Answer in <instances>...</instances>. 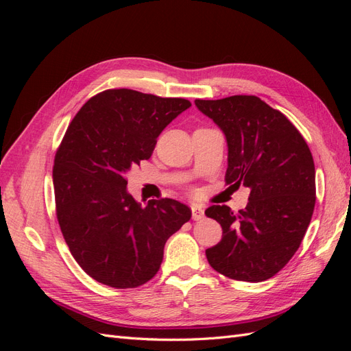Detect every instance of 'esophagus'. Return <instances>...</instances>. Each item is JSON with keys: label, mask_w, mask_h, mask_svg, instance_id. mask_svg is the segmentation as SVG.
<instances>
[{"label": "esophagus", "mask_w": 351, "mask_h": 351, "mask_svg": "<svg viewBox=\"0 0 351 351\" xmlns=\"http://www.w3.org/2000/svg\"><path fill=\"white\" fill-rule=\"evenodd\" d=\"M192 217L195 221H199L204 218V209L199 205H192Z\"/></svg>", "instance_id": "1"}]
</instances>
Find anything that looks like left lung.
<instances>
[{
  "label": "left lung",
  "instance_id": "1",
  "mask_svg": "<svg viewBox=\"0 0 351 351\" xmlns=\"http://www.w3.org/2000/svg\"><path fill=\"white\" fill-rule=\"evenodd\" d=\"M195 104L227 137L226 183L250 189L247 206L239 212L227 205L205 210L222 227V239L206 249V259L231 280H268L289 263L311 224L316 202L312 152L281 111L253 95Z\"/></svg>",
  "mask_w": 351,
  "mask_h": 351
}]
</instances>
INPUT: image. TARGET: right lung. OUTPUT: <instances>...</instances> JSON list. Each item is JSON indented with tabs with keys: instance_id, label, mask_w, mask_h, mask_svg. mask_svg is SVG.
I'll list each match as a JSON object with an SVG mask.
<instances>
[{
	"instance_id": "obj_1",
	"label": "right lung",
	"mask_w": 351,
	"mask_h": 351,
	"mask_svg": "<svg viewBox=\"0 0 351 351\" xmlns=\"http://www.w3.org/2000/svg\"><path fill=\"white\" fill-rule=\"evenodd\" d=\"M132 89L92 97L67 127L54 158L57 219L73 258L89 277L112 289L152 280L167 240L192 217L174 199L146 206L127 193V171L149 159L156 137L190 107Z\"/></svg>"
}]
</instances>
